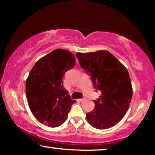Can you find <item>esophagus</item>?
Returning a JSON list of instances; mask_svg holds the SVG:
<instances>
[{
  "label": "esophagus",
  "mask_w": 155,
  "mask_h": 155,
  "mask_svg": "<svg viewBox=\"0 0 155 155\" xmlns=\"http://www.w3.org/2000/svg\"><path fill=\"white\" fill-rule=\"evenodd\" d=\"M85 98H82V99H78V101H80V102H82V101H84V100H85Z\"/></svg>",
  "instance_id": "esophagus-1"
}]
</instances>
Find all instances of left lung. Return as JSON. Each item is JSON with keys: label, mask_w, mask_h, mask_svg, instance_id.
Here are the masks:
<instances>
[{"label": "left lung", "mask_w": 155, "mask_h": 155, "mask_svg": "<svg viewBox=\"0 0 155 155\" xmlns=\"http://www.w3.org/2000/svg\"><path fill=\"white\" fill-rule=\"evenodd\" d=\"M80 66L91 76L94 88L101 94L94 100L92 111L86 114L91 126L107 129L120 121L128 111L133 95L127 69L107 51L76 54Z\"/></svg>", "instance_id": "8db88e82"}]
</instances>
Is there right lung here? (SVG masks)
<instances>
[{
    "mask_svg": "<svg viewBox=\"0 0 155 155\" xmlns=\"http://www.w3.org/2000/svg\"><path fill=\"white\" fill-rule=\"evenodd\" d=\"M75 64L69 51L57 48L40 58L26 81V96L29 109L35 118L46 126L55 128L67 119L72 100L63 87L65 73Z\"/></svg>",
    "mask_w": 155,
    "mask_h": 155,
    "instance_id": "right-lung-1",
    "label": "right lung"
}]
</instances>
